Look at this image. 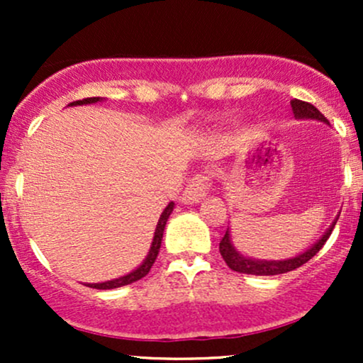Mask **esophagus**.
<instances>
[{"label": "esophagus", "mask_w": 363, "mask_h": 363, "mask_svg": "<svg viewBox=\"0 0 363 363\" xmlns=\"http://www.w3.org/2000/svg\"><path fill=\"white\" fill-rule=\"evenodd\" d=\"M210 174L208 172H196L191 177L189 184L186 186V189L182 191L181 201L189 205V203H198L203 196H206L210 191Z\"/></svg>", "instance_id": "esophagus-1"}]
</instances>
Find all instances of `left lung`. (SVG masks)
<instances>
[{"label":"left lung","mask_w":363,"mask_h":363,"mask_svg":"<svg viewBox=\"0 0 363 363\" xmlns=\"http://www.w3.org/2000/svg\"><path fill=\"white\" fill-rule=\"evenodd\" d=\"M290 106H291V111H294L295 118L319 119V121H324V123H328V119L324 118V114H320V112L309 102H303V101H298V99H294V101H290ZM336 222H338V218L333 222V225L328 228V232L323 235V239H320L319 242H315L309 249V251L301 254V256L294 257V259L254 261V259H249V257H244L242 254L237 252L234 249V245L230 244V235H228V230L225 232L222 240H220V254H222V257L225 259V262H227L228 268L234 269V272H239V273L257 274V277H272V274H281L286 272H294V269L301 268L302 264H306L307 261L312 259V257H314L315 254L323 249V245L326 244L329 235H331Z\"/></svg>","instance_id":"8db88e82"}]
</instances>
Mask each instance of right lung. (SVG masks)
<instances>
[{"mask_svg":"<svg viewBox=\"0 0 363 363\" xmlns=\"http://www.w3.org/2000/svg\"><path fill=\"white\" fill-rule=\"evenodd\" d=\"M99 101H101V97H89V99H83V101H74V102L69 104V106H82V104H94V102H99ZM172 210H174V203H169V206L165 208L164 213L160 215V220H158V225L155 228V237H153L152 249H150L147 259H145V262L140 266L138 269H135L133 273L126 274V277L118 278V280H111V281H106V283H89L86 286H90V289H97V290H109V289H118V286L129 285V283L138 281L143 277H147L150 269H152L153 262H155V259H157L158 251H160V244H162V237H164L165 223H167V218H169V215L172 213Z\"/></svg>","mask_w":363,"mask_h":363,"instance_id":"add662e5","label":"right lung"}]
</instances>
